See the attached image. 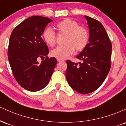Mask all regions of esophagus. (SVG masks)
Wrapping results in <instances>:
<instances>
[{"label":"esophagus","mask_w":126,"mask_h":126,"mask_svg":"<svg viewBox=\"0 0 126 126\" xmlns=\"http://www.w3.org/2000/svg\"><path fill=\"white\" fill-rule=\"evenodd\" d=\"M57 62H63V61H64V60H63V59H58V58L57 59Z\"/></svg>","instance_id":"34e87169"}]
</instances>
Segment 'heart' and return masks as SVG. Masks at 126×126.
<instances>
[{
  "instance_id": "1",
  "label": "heart",
  "mask_w": 126,
  "mask_h": 126,
  "mask_svg": "<svg viewBox=\"0 0 126 126\" xmlns=\"http://www.w3.org/2000/svg\"><path fill=\"white\" fill-rule=\"evenodd\" d=\"M59 34L65 35L64 45L57 46L52 50L50 54L52 57L64 59L75 52L82 51L85 48L89 41L88 30L84 27L79 26L76 21L66 18L56 25ZM44 41L50 46H53L56 43V32L51 28H47L43 34Z\"/></svg>"
}]
</instances>
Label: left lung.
<instances>
[{
	"label": "left lung",
	"mask_w": 126,
	"mask_h": 126,
	"mask_svg": "<svg viewBox=\"0 0 126 126\" xmlns=\"http://www.w3.org/2000/svg\"><path fill=\"white\" fill-rule=\"evenodd\" d=\"M89 43L76 56L83 61L75 63L67 60L66 79L70 86L82 94H87L102 85L111 67L112 45L103 25L88 16Z\"/></svg>",
	"instance_id": "8db88e82"
}]
</instances>
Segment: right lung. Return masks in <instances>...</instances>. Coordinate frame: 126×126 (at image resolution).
I'll return each mask as SVG.
<instances>
[{
	"instance_id": "right-lung-1",
	"label": "right lung",
	"mask_w": 126,
	"mask_h": 126,
	"mask_svg": "<svg viewBox=\"0 0 126 126\" xmlns=\"http://www.w3.org/2000/svg\"><path fill=\"white\" fill-rule=\"evenodd\" d=\"M53 20L33 16L24 20L11 33L8 60L14 77L22 88L31 92L46 87L50 81L57 60L47 57L48 48L41 38L44 29ZM46 57L39 64L38 59Z\"/></svg>"
}]
</instances>
